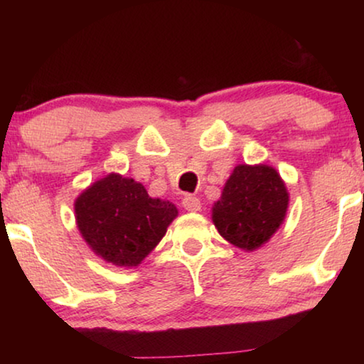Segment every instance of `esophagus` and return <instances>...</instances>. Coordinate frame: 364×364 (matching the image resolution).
Masks as SVG:
<instances>
[{
    "label": "esophagus",
    "instance_id": "esophagus-1",
    "mask_svg": "<svg viewBox=\"0 0 364 364\" xmlns=\"http://www.w3.org/2000/svg\"><path fill=\"white\" fill-rule=\"evenodd\" d=\"M182 207L186 208L187 212H198L200 210V200H198L197 197H193V196H186L183 197V200H182Z\"/></svg>",
    "mask_w": 364,
    "mask_h": 364
}]
</instances>
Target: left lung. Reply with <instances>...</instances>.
<instances>
[{"mask_svg":"<svg viewBox=\"0 0 364 364\" xmlns=\"http://www.w3.org/2000/svg\"><path fill=\"white\" fill-rule=\"evenodd\" d=\"M290 193L267 164H238L212 207V222L233 247L255 252L275 235L285 222Z\"/></svg>","mask_w":364,"mask_h":364,"instance_id":"obj_1","label":"left lung"}]
</instances>
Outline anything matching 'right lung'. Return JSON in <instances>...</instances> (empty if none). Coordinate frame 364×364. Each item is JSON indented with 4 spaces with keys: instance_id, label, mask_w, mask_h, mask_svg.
<instances>
[{
    "instance_id": "1",
    "label": "right lung",
    "mask_w": 364,
    "mask_h": 364,
    "mask_svg": "<svg viewBox=\"0 0 364 364\" xmlns=\"http://www.w3.org/2000/svg\"><path fill=\"white\" fill-rule=\"evenodd\" d=\"M178 215L172 202L154 198L141 182L111 172L74 200L77 230L104 262L136 268Z\"/></svg>"
}]
</instances>
